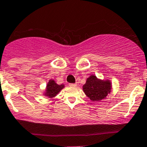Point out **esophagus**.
Listing matches in <instances>:
<instances>
[{"label":"esophagus","instance_id":"1","mask_svg":"<svg viewBox=\"0 0 147 147\" xmlns=\"http://www.w3.org/2000/svg\"><path fill=\"white\" fill-rule=\"evenodd\" d=\"M69 85L70 87H76L77 84H75V83H70V84H69Z\"/></svg>","mask_w":147,"mask_h":147}]
</instances>
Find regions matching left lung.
Segmentation results:
<instances>
[{
    "label": "left lung",
    "instance_id": "1",
    "mask_svg": "<svg viewBox=\"0 0 147 147\" xmlns=\"http://www.w3.org/2000/svg\"><path fill=\"white\" fill-rule=\"evenodd\" d=\"M82 87L84 92L92 101H100L111 92L112 86L109 80H101L91 75Z\"/></svg>",
    "mask_w": 147,
    "mask_h": 147
}]
</instances>
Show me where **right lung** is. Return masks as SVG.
I'll list each match as a JSON object with an SVG mask.
<instances>
[{
  "mask_svg": "<svg viewBox=\"0 0 147 147\" xmlns=\"http://www.w3.org/2000/svg\"><path fill=\"white\" fill-rule=\"evenodd\" d=\"M64 87V84H57L54 80H50L49 81L48 84H47V88H46L45 95L50 97V98L54 97L55 96H56L60 92V90Z\"/></svg>",
  "mask_w": 147,
  "mask_h": 147,
  "instance_id": "obj_1",
  "label": "right lung"
}]
</instances>
